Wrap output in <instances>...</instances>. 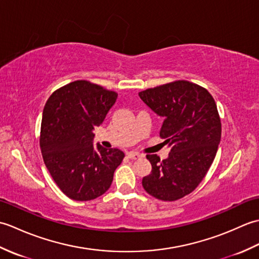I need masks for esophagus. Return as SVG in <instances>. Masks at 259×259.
I'll use <instances>...</instances> for the list:
<instances>
[{"instance_id": "esophagus-1", "label": "esophagus", "mask_w": 259, "mask_h": 259, "mask_svg": "<svg viewBox=\"0 0 259 259\" xmlns=\"http://www.w3.org/2000/svg\"><path fill=\"white\" fill-rule=\"evenodd\" d=\"M126 156H128V158L133 159V160H136V159H139V158L141 157L140 153H138V152H134V151L128 152V153H126Z\"/></svg>"}]
</instances>
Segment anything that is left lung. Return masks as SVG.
<instances>
[{"label": "left lung", "instance_id": "obj_1", "mask_svg": "<svg viewBox=\"0 0 259 259\" xmlns=\"http://www.w3.org/2000/svg\"><path fill=\"white\" fill-rule=\"evenodd\" d=\"M139 97L163 118L160 137L171 147L162 161L147 155L152 170L142 186L159 200H178L197 188L216 157L222 138L216 102L205 88L186 80L147 89Z\"/></svg>", "mask_w": 259, "mask_h": 259}]
</instances>
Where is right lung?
<instances>
[{
	"label": "right lung",
	"instance_id": "add662e5",
	"mask_svg": "<svg viewBox=\"0 0 259 259\" xmlns=\"http://www.w3.org/2000/svg\"><path fill=\"white\" fill-rule=\"evenodd\" d=\"M118 93L85 80L54 91L43 109L40 148L54 183L73 200L96 199L106 192L124 153L93 146L95 130Z\"/></svg>",
	"mask_w": 259,
	"mask_h": 259
}]
</instances>
